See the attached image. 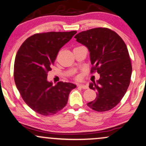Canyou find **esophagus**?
<instances>
[{
    "instance_id": "1",
    "label": "esophagus",
    "mask_w": 146,
    "mask_h": 146,
    "mask_svg": "<svg viewBox=\"0 0 146 146\" xmlns=\"http://www.w3.org/2000/svg\"><path fill=\"white\" fill-rule=\"evenodd\" d=\"M78 87L82 88V89H87L89 88L87 85H86V84H78Z\"/></svg>"
}]
</instances>
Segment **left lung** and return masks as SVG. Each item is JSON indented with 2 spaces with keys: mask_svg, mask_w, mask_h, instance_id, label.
Segmentation results:
<instances>
[{
  "mask_svg": "<svg viewBox=\"0 0 146 146\" xmlns=\"http://www.w3.org/2000/svg\"><path fill=\"white\" fill-rule=\"evenodd\" d=\"M76 41L87 47L90 60L100 78L89 84L97 91L95 100L87 106L98 111L114 108L125 95L130 84L132 66L128 49L116 32L105 28H97L77 34Z\"/></svg>",
  "mask_w": 146,
  "mask_h": 146,
  "instance_id": "8db88e82",
  "label": "left lung"
}]
</instances>
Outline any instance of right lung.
Returning a JSON list of instances; mask_svg holds the SVG:
<instances>
[{"label": "right lung", "mask_w": 146, "mask_h": 146, "mask_svg": "<svg viewBox=\"0 0 146 146\" xmlns=\"http://www.w3.org/2000/svg\"><path fill=\"white\" fill-rule=\"evenodd\" d=\"M76 31L36 34L27 38L16 55L14 80L21 98L32 110L43 116L56 114L67 104L70 91L76 85L47 80L60 48Z\"/></svg>", "instance_id": "add662e5"}]
</instances>
